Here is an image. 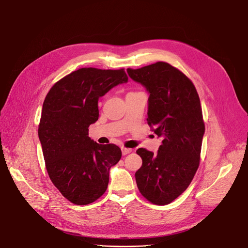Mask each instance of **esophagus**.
Returning <instances> with one entry per match:
<instances>
[{
    "instance_id": "esophagus-1",
    "label": "esophagus",
    "mask_w": 248,
    "mask_h": 248,
    "mask_svg": "<svg viewBox=\"0 0 248 248\" xmlns=\"http://www.w3.org/2000/svg\"><path fill=\"white\" fill-rule=\"evenodd\" d=\"M132 152V149L130 148H125V147H122V153L123 155H126V154H129Z\"/></svg>"
}]
</instances>
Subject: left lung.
Wrapping results in <instances>:
<instances>
[{"label":"left lung","instance_id":"8db88e82","mask_svg":"<svg viewBox=\"0 0 248 248\" xmlns=\"http://www.w3.org/2000/svg\"><path fill=\"white\" fill-rule=\"evenodd\" d=\"M127 74L150 93L147 124L162 138L157 154L137 149L142 166L136 185L149 202L167 205L188 187L199 167L205 131L199 96L192 81L165 62L127 68Z\"/></svg>","mask_w":248,"mask_h":248}]
</instances>
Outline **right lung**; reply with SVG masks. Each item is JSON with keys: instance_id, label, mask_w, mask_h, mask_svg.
<instances>
[{"instance_id": "add662e5", "label": "right lung", "mask_w": 248, "mask_h": 248, "mask_svg": "<svg viewBox=\"0 0 248 248\" xmlns=\"http://www.w3.org/2000/svg\"><path fill=\"white\" fill-rule=\"evenodd\" d=\"M127 81L124 68L82 67L57 81L48 92L38 135L53 185L76 205H87L107 190L109 170L121 157L115 144H98L88 127L99 118L98 100Z\"/></svg>"}]
</instances>
